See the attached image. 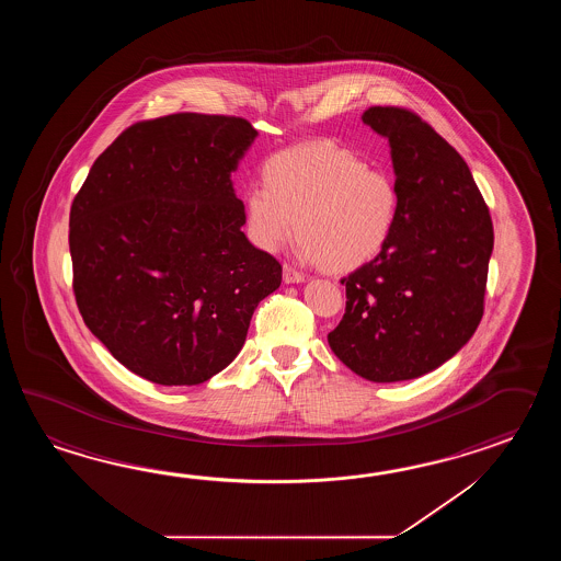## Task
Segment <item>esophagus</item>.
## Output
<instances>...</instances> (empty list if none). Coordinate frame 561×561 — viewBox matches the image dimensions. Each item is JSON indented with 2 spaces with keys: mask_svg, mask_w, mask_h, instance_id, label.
Segmentation results:
<instances>
[{
  "mask_svg": "<svg viewBox=\"0 0 561 561\" xmlns=\"http://www.w3.org/2000/svg\"><path fill=\"white\" fill-rule=\"evenodd\" d=\"M283 280H285L286 285H288V283H302L305 275L298 273L297 268L285 264V268H283Z\"/></svg>",
  "mask_w": 561,
  "mask_h": 561,
  "instance_id": "34e87169",
  "label": "esophagus"
}]
</instances>
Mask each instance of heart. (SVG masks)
<instances>
[{"label": "heart", "mask_w": 561, "mask_h": 561, "mask_svg": "<svg viewBox=\"0 0 561 561\" xmlns=\"http://www.w3.org/2000/svg\"><path fill=\"white\" fill-rule=\"evenodd\" d=\"M261 186L244 194V232L263 252H278L295 232L298 251L324 271L348 273L381 254L399 220L393 176L331 140L275 152Z\"/></svg>", "instance_id": "b5f03b06"}]
</instances>
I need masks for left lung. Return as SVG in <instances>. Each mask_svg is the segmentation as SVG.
Listing matches in <instances>:
<instances>
[{
  "label": "left lung",
  "mask_w": 561,
  "mask_h": 561,
  "mask_svg": "<svg viewBox=\"0 0 561 561\" xmlns=\"http://www.w3.org/2000/svg\"><path fill=\"white\" fill-rule=\"evenodd\" d=\"M363 122L391 144L399 220L387 249L341 278L345 314L327 339L358 377L407 381L476 333L493 225L466 160L413 110L370 106Z\"/></svg>",
  "instance_id": "left-lung-1"
}]
</instances>
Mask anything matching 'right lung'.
I'll list each match as a JSON object with an SVG mask.
<instances>
[{
  "label": "right lung",
  "instance_id": "1",
  "mask_svg": "<svg viewBox=\"0 0 561 561\" xmlns=\"http://www.w3.org/2000/svg\"><path fill=\"white\" fill-rule=\"evenodd\" d=\"M249 119L179 112L119 134L73 198L70 254L85 327L158 385H198L239 355L283 266L252 247L230 172Z\"/></svg>",
  "mask_w": 561,
  "mask_h": 561
}]
</instances>
